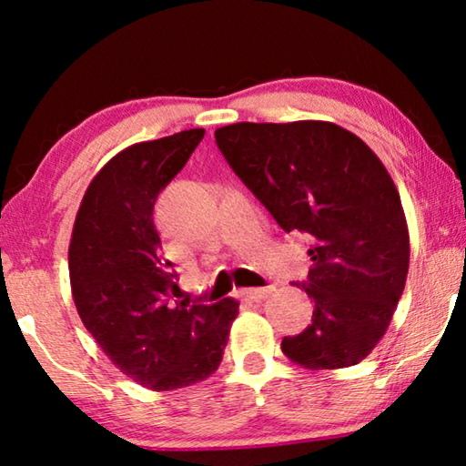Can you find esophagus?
Here are the masks:
<instances>
[{
	"mask_svg": "<svg viewBox=\"0 0 466 466\" xmlns=\"http://www.w3.org/2000/svg\"><path fill=\"white\" fill-rule=\"evenodd\" d=\"M273 294V288H248L242 289V298L247 299H255V302H261L267 296Z\"/></svg>",
	"mask_w": 466,
	"mask_h": 466,
	"instance_id": "34e87169",
	"label": "esophagus"
}]
</instances>
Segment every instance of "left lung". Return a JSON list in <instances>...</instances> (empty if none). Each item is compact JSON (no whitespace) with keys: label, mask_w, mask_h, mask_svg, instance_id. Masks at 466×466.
<instances>
[{"label":"left lung","mask_w":466,"mask_h":466,"mask_svg":"<svg viewBox=\"0 0 466 466\" xmlns=\"http://www.w3.org/2000/svg\"><path fill=\"white\" fill-rule=\"evenodd\" d=\"M216 144L286 232L310 238L312 322L281 350L310 370L356 366L380 341L409 271L405 211L384 164L327 121L234 123Z\"/></svg>","instance_id":"obj_1"}]
</instances>
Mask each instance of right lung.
Instances as JSON below:
<instances>
[{"mask_svg": "<svg viewBox=\"0 0 466 466\" xmlns=\"http://www.w3.org/2000/svg\"><path fill=\"white\" fill-rule=\"evenodd\" d=\"M205 129L141 141L108 160L77 209L69 281L77 314L110 361L137 384L175 390L214 374L238 302L177 304L154 203L199 146Z\"/></svg>", "mask_w": 466, "mask_h": 466, "instance_id": "right-lung-1", "label": "right lung"}]
</instances>
